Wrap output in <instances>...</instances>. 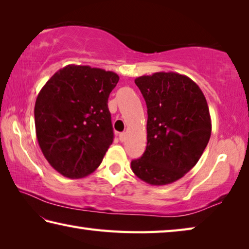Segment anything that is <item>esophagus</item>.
<instances>
[{
  "mask_svg": "<svg viewBox=\"0 0 249 249\" xmlns=\"http://www.w3.org/2000/svg\"><path fill=\"white\" fill-rule=\"evenodd\" d=\"M119 140H120L121 142L125 140V133H120V134H119Z\"/></svg>",
  "mask_w": 249,
  "mask_h": 249,
  "instance_id": "1",
  "label": "esophagus"
}]
</instances>
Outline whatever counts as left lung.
I'll return each instance as SVG.
<instances>
[{
    "instance_id": "obj_1",
    "label": "left lung",
    "mask_w": 249,
    "mask_h": 249,
    "mask_svg": "<svg viewBox=\"0 0 249 249\" xmlns=\"http://www.w3.org/2000/svg\"><path fill=\"white\" fill-rule=\"evenodd\" d=\"M134 83L147 107V143L131 169L152 186L172 184L198 163L210 140L207 99L191 78L179 73L158 72Z\"/></svg>"
}]
</instances>
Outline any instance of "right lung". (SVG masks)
Wrapping results in <instances>:
<instances>
[{"instance_id":"obj_1","label":"right lung","mask_w":249,"mask_h":249,"mask_svg":"<svg viewBox=\"0 0 249 249\" xmlns=\"http://www.w3.org/2000/svg\"><path fill=\"white\" fill-rule=\"evenodd\" d=\"M118 81L115 72L69 64L39 91L35 104L38 144L61 175L83 178L102 163L113 141L107 103Z\"/></svg>"}]
</instances>
